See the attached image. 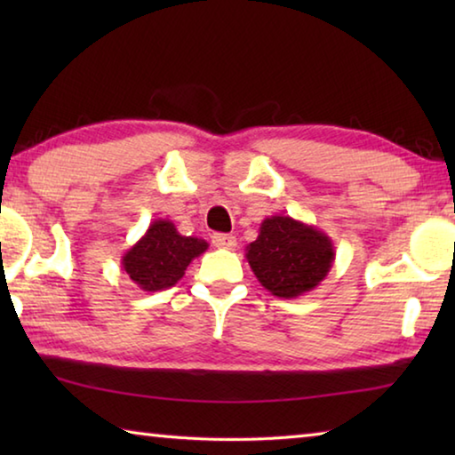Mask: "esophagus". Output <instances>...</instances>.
I'll return each instance as SVG.
<instances>
[{
	"label": "esophagus",
	"instance_id": "obj_1",
	"mask_svg": "<svg viewBox=\"0 0 455 455\" xmlns=\"http://www.w3.org/2000/svg\"><path fill=\"white\" fill-rule=\"evenodd\" d=\"M212 244L217 246V249L230 251V249H235V246H236V238L233 235L217 233V235H212Z\"/></svg>",
	"mask_w": 455,
	"mask_h": 455
}]
</instances>
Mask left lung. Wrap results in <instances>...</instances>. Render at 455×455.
Segmentation results:
<instances>
[{"mask_svg":"<svg viewBox=\"0 0 455 455\" xmlns=\"http://www.w3.org/2000/svg\"><path fill=\"white\" fill-rule=\"evenodd\" d=\"M246 260L271 295L297 299L329 275L335 246L317 227L275 214L260 222L257 241L246 244Z\"/></svg>","mask_w":455,"mask_h":455,"instance_id":"left-lung-1","label":"left lung"}]
</instances>
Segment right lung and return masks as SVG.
<instances>
[{
    "label": "right lung",
    "instance_id": "obj_1",
    "mask_svg": "<svg viewBox=\"0 0 455 455\" xmlns=\"http://www.w3.org/2000/svg\"><path fill=\"white\" fill-rule=\"evenodd\" d=\"M209 249L204 238L184 236L172 220L156 219L122 257V271L138 289L156 292L174 287L187 267Z\"/></svg>",
    "mask_w": 455,
    "mask_h": 455
}]
</instances>
